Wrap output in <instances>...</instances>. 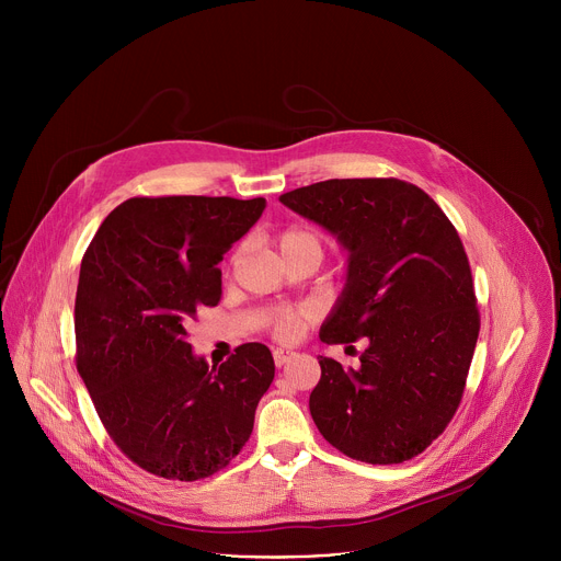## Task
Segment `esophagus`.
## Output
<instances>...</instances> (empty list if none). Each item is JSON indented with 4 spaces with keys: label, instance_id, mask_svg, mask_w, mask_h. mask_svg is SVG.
Wrapping results in <instances>:
<instances>
[{
    "label": "esophagus",
    "instance_id": "1",
    "mask_svg": "<svg viewBox=\"0 0 561 561\" xmlns=\"http://www.w3.org/2000/svg\"><path fill=\"white\" fill-rule=\"evenodd\" d=\"M295 357V353L293 351H288V348H277V351H273V359H275V366L277 368H282L288 359H293Z\"/></svg>",
    "mask_w": 561,
    "mask_h": 561
}]
</instances>
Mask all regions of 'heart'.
<instances>
[{
    "instance_id": "b5f03b06",
    "label": "heart",
    "mask_w": 561,
    "mask_h": 561,
    "mask_svg": "<svg viewBox=\"0 0 561 561\" xmlns=\"http://www.w3.org/2000/svg\"><path fill=\"white\" fill-rule=\"evenodd\" d=\"M277 244L282 255H297V253H310L322 260V242H319L317 234L304 228H288L279 232ZM312 319V310L306 306H277L266 310L264 314V327L268 333L279 342H293L301 335L304 327Z\"/></svg>"
}]
</instances>
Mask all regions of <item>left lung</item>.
I'll return each mask as SVG.
<instances>
[{"label":"left lung","instance_id":"8db88e82","mask_svg":"<svg viewBox=\"0 0 561 561\" xmlns=\"http://www.w3.org/2000/svg\"><path fill=\"white\" fill-rule=\"evenodd\" d=\"M279 202L351 251L346 288L319 340L368 342L357 370L317 357L312 422L353 459L386 466L417 457L457 413L479 335L455 226L431 195L394 178L327 180Z\"/></svg>","mask_w":561,"mask_h":561}]
</instances>
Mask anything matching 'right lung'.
<instances>
[{"label":"right lung","instance_id":"1","mask_svg":"<svg viewBox=\"0 0 561 561\" xmlns=\"http://www.w3.org/2000/svg\"><path fill=\"white\" fill-rule=\"evenodd\" d=\"M264 197H130L100 226L75 297L77 370L117 448L164 479L226 468L253 433L275 377L264 344L208 368L186 329L221 299L217 264L260 219Z\"/></svg>","mask_w":561,"mask_h":561}]
</instances>
